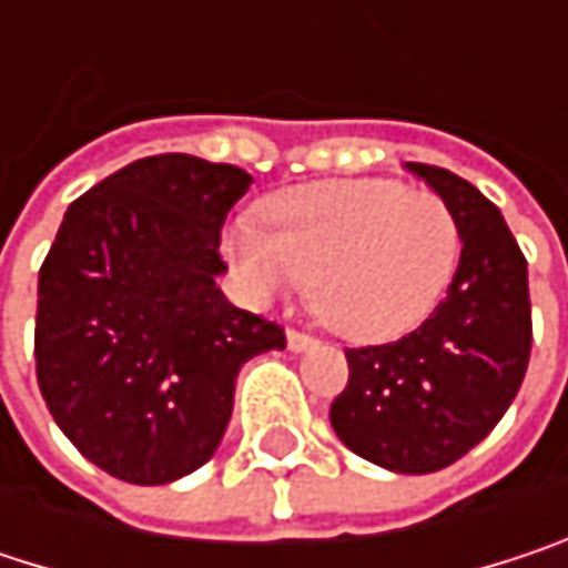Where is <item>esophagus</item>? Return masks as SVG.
<instances>
[{
  "label": "esophagus",
  "mask_w": 568,
  "mask_h": 568,
  "mask_svg": "<svg viewBox=\"0 0 568 568\" xmlns=\"http://www.w3.org/2000/svg\"><path fill=\"white\" fill-rule=\"evenodd\" d=\"M285 342H288V352H308V348L315 345V338H312V335H305V332H295V328L285 335Z\"/></svg>",
  "instance_id": "esophagus-1"
}]
</instances>
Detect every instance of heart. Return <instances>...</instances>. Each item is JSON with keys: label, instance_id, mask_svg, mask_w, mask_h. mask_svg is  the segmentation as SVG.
<instances>
[{"label": "heart", "instance_id": "b5f03b06", "mask_svg": "<svg viewBox=\"0 0 568 568\" xmlns=\"http://www.w3.org/2000/svg\"><path fill=\"white\" fill-rule=\"evenodd\" d=\"M223 253L256 295L305 283L325 325L385 342L420 325L460 263L454 210L397 180H325L263 203V226L236 220Z\"/></svg>", "mask_w": 568, "mask_h": 568}]
</instances>
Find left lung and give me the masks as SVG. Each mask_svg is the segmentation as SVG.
Here are the masks:
<instances>
[{
  "label": "left lung",
  "instance_id": "obj_1",
  "mask_svg": "<svg viewBox=\"0 0 568 568\" xmlns=\"http://www.w3.org/2000/svg\"><path fill=\"white\" fill-rule=\"evenodd\" d=\"M457 216L460 263L444 302L410 335L348 348L332 427L358 457L395 474H434L507 414L532 345L526 260L504 213L464 176L407 164Z\"/></svg>",
  "mask_w": 568,
  "mask_h": 568
}]
</instances>
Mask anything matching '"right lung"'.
Wrapping results in <instances>:
<instances>
[{
  "instance_id": "1",
  "label": "right lung",
  "mask_w": 568,
  "mask_h": 568,
  "mask_svg": "<svg viewBox=\"0 0 568 568\" xmlns=\"http://www.w3.org/2000/svg\"><path fill=\"white\" fill-rule=\"evenodd\" d=\"M253 176L190 154L134 161L78 196L39 273L36 375L64 437L104 474L158 487L220 447L240 368L285 348L236 308L220 230Z\"/></svg>"
}]
</instances>
